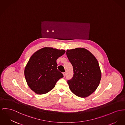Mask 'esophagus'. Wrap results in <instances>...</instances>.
<instances>
[{
  "label": "esophagus",
  "mask_w": 125,
  "mask_h": 125,
  "mask_svg": "<svg viewBox=\"0 0 125 125\" xmlns=\"http://www.w3.org/2000/svg\"><path fill=\"white\" fill-rule=\"evenodd\" d=\"M63 76L64 77H65V76H66V73H63Z\"/></svg>",
  "instance_id": "obj_1"
}]
</instances>
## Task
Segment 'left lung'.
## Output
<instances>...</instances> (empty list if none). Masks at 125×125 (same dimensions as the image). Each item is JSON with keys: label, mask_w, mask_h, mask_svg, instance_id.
Listing matches in <instances>:
<instances>
[{"label": "left lung", "mask_w": 125, "mask_h": 125, "mask_svg": "<svg viewBox=\"0 0 125 125\" xmlns=\"http://www.w3.org/2000/svg\"><path fill=\"white\" fill-rule=\"evenodd\" d=\"M66 55L74 73L72 79L67 82L70 90L81 98L89 96L96 90L101 78L97 59L84 48L67 50Z\"/></svg>", "instance_id": "obj_1"}]
</instances>
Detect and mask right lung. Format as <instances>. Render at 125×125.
Instances as JSON below:
<instances>
[{
  "instance_id": "right-lung-1",
  "label": "right lung",
  "mask_w": 125,
  "mask_h": 125,
  "mask_svg": "<svg viewBox=\"0 0 125 125\" xmlns=\"http://www.w3.org/2000/svg\"><path fill=\"white\" fill-rule=\"evenodd\" d=\"M65 52L64 50L45 47L31 56L25 68L24 74L28 86L35 93H48L63 77L57 69L56 60Z\"/></svg>"
}]
</instances>
